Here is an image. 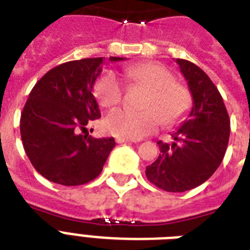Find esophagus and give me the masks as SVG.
<instances>
[{
  "label": "esophagus",
  "mask_w": 250,
  "mask_h": 250,
  "mask_svg": "<svg viewBox=\"0 0 250 250\" xmlns=\"http://www.w3.org/2000/svg\"><path fill=\"white\" fill-rule=\"evenodd\" d=\"M116 142L117 143H127V142H135L133 139L129 138H123V137H119V138H116Z\"/></svg>",
  "instance_id": "1"
}]
</instances>
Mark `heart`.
Here are the masks:
<instances>
[{
	"label": "heart",
	"instance_id": "obj_1",
	"mask_svg": "<svg viewBox=\"0 0 250 250\" xmlns=\"http://www.w3.org/2000/svg\"><path fill=\"white\" fill-rule=\"evenodd\" d=\"M127 79L150 90L143 103L145 112L113 109L104 119V129L117 137L139 139L155 131L160 125L179 123L191 107L187 87L176 82L169 69L155 62L131 65L124 70ZM95 95L103 107H115L123 100L124 86L113 71L104 73L95 84Z\"/></svg>",
	"mask_w": 250,
	"mask_h": 250
}]
</instances>
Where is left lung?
Listing matches in <instances>:
<instances>
[{"label":"left lung","mask_w":250,"mask_h":250,"mask_svg":"<svg viewBox=\"0 0 250 250\" xmlns=\"http://www.w3.org/2000/svg\"><path fill=\"white\" fill-rule=\"evenodd\" d=\"M193 98V107L173 142L159 141L160 154L146 167L150 183L172 193L190 190L218 169L229 139V117L222 95L208 75L195 63L177 59Z\"/></svg>","instance_id":"left-lung-1"}]
</instances>
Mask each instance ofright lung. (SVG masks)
<instances>
[{
    "instance_id": "add662e5",
    "label": "right lung",
    "mask_w": 250,
    "mask_h": 250,
    "mask_svg": "<svg viewBox=\"0 0 250 250\" xmlns=\"http://www.w3.org/2000/svg\"><path fill=\"white\" fill-rule=\"evenodd\" d=\"M109 57V61H123ZM103 57L61 63L44 74L21 115L23 147L34 168L52 183L75 187L96 179L116 142L83 135L100 117L92 87Z\"/></svg>"
}]
</instances>
